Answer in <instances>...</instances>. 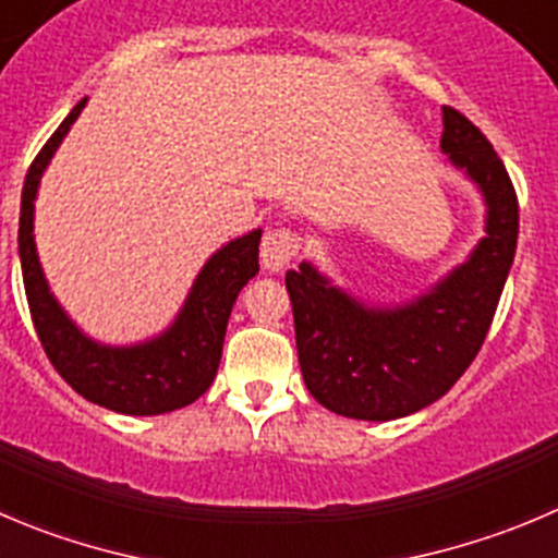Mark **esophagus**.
<instances>
[{"mask_svg": "<svg viewBox=\"0 0 558 558\" xmlns=\"http://www.w3.org/2000/svg\"><path fill=\"white\" fill-rule=\"evenodd\" d=\"M301 252V235L293 230H284V227H276L268 235L263 238V265L268 270H284Z\"/></svg>", "mask_w": 558, "mask_h": 558, "instance_id": "1", "label": "esophagus"}]
</instances>
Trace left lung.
<instances>
[{
  "label": "left lung",
  "mask_w": 558,
  "mask_h": 558,
  "mask_svg": "<svg viewBox=\"0 0 558 558\" xmlns=\"http://www.w3.org/2000/svg\"><path fill=\"white\" fill-rule=\"evenodd\" d=\"M444 153L487 199V235L429 295L367 310L312 265L288 270L299 364L310 395L350 418L408 416L447 395L480 353L518 246V194L487 136L444 106Z\"/></svg>",
  "instance_id": "left-lung-1"
}]
</instances>
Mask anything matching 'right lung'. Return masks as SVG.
<instances>
[{
  "label": "right lung",
  "mask_w": 558,
  "mask_h": 558,
  "mask_svg": "<svg viewBox=\"0 0 558 558\" xmlns=\"http://www.w3.org/2000/svg\"><path fill=\"white\" fill-rule=\"evenodd\" d=\"M87 98L73 106L60 129L49 136L26 172L21 191L19 254L24 274L26 304L32 323L49 362L76 389L84 400L129 416H156L178 411L203 397L214 384L221 362L227 320L243 284L259 270V235L254 230L216 252L196 276L189 301L178 323L163 337L136 348H104L82 337L65 317L37 263L35 238H32V210H35L37 180L54 156L57 145L82 114Z\"/></svg>",
  "instance_id": "obj_1"
}]
</instances>
